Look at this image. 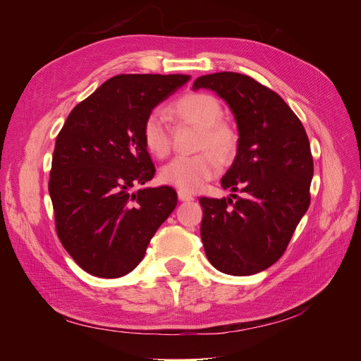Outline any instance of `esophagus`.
Listing matches in <instances>:
<instances>
[{
	"instance_id": "obj_1",
	"label": "esophagus",
	"mask_w": 361,
	"mask_h": 361,
	"mask_svg": "<svg viewBox=\"0 0 361 361\" xmlns=\"http://www.w3.org/2000/svg\"><path fill=\"white\" fill-rule=\"evenodd\" d=\"M178 197H179L180 202H191V200H194V195L192 194H190L188 191H182V190L178 191Z\"/></svg>"
}]
</instances>
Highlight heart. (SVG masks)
I'll list each match as a JSON object with an SVG mask.
<instances>
[{"mask_svg":"<svg viewBox=\"0 0 361 361\" xmlns=\"http://www.w3.org/2000/svg\"><path fill=\"white\" fill-rule=\"evenodd\" d=\"M178 122L199 128L194 149L202 150L191 157H176L159 171L164 183L182 191H199L206 182L216 178L223 161L232 158L238 149V133L223 118V105L215 96L204 92H188L170 105ZM141 140L150 155L166 158L171 149L170 129L161 111L146 116L141 126Z\"/></svg>","mask_w":361,"mask_h":361,"instance_id":"b5f03b06","label":"heart"}]
</instances>
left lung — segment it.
Segmentation results:
<instances>
[{
  "instance_id": "1",
  "label": "left lung",
  "mask_w": 361,
  "mask_h": 361,
  "mask_svg": "<svg viewBox=\"0 0 361 361\" xmlns=\"http://www.w3.org/2000/svg\"><path fill=\"white\" fill-rule=\"evenodd\" d=\"M192 87L223 97L239 130L238 154L221 185L243 197L199 199L204 253L224 274H256L283 256L309 209V137L290 106L251 76L216 72L200 76Z\"/></svg>"
}]
</instances>
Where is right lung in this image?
<instances>
[{
	"mask_svg": "<svg viewBox=\"0 0 361 361\" xmlns=\"http://www.w3.org/2000/svg\"><path fill=\"white\" fill-rule=\"evenodd\" d=\"M188 75L122 73L75 105L56 140L48 190L56 232L85 272L129 274L178 204L170 187L133 191L154 178L141 140L152 108Z\"/></svg>",
	"mask_w": 361,
	"mask_h": 361,
	"instance_id": "add662e5",
	"label": "right lung"
}]
</instances>
